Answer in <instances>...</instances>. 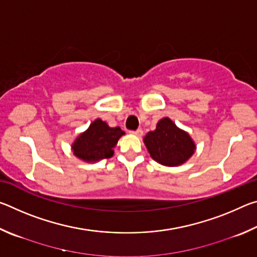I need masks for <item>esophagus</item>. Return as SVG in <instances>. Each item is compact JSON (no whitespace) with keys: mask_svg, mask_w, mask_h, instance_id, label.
Segmentation results:
<instances>
[{"mask_svg":"<svg viewBox=\"0 0 257 257\" xmlns=\"http://www.w3.org/2000/svg\"><path fill=\"white\" fill-rule=\"evenodd\" d=\"M132 134L135 135V136H137V137H142L143 134H144V132H143L142 129H137V130H135V132H132Z\"/></svg>","mask_w":257,"mask_h":257,"instance_id":"esophagus-1","label":"esophagus"}]
</instances>
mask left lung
I'll return each instance as SVG.
<instances>
[{"instance_id":"obj_1","label":"left lung","mask_w":257,"mask_h":257,"mask_svg":"<svg viewBox=\"0 0 257 257\" xmlns=\"http://www.w3.org/2000/svg\"><path fill=\"white\" fill-rule=\"evenodd\" d=\"M144 144L155 162L165 167H179L196 151V144L185 130L170 118H162L153 132L146 134Z\"/></svg>"}]
</instances>
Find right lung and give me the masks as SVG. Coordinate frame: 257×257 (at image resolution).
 <instances>
[{"label": "right lung", "mask_w": 257, "mask_h": 257, "mask_svg": "<svg viewBox=\"0 0 257 257\" xmlns=\"http://www.w3.org/2000/svg\"><path fill=\"white\" fill-rule=\"evenodd\" d=\"M124 132L120 127L112 128L101 119L94 120L84 133L73 141V155L87 163H95L110 159L114 154V147Z\"/></svg>", "instance_id": "obj_1"}]
</instances>
